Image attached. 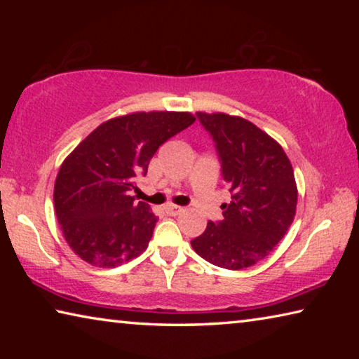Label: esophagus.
<instances>
[{
    "label": "esophagus",
    "instance_id": "obj_1",
    "mask_svg": "<svg viewBox=\"0 0 359 359\" xmlns=\"http://www.w3.org/2000/svg\"><path fill=\"white\" fill-rule=\"evenodd\" d=\"M165 210L168 215L175 217V215L182 214V212H185V208H180V205H174V204H168V205H165Z\"/></svg>",
    "mask_w": 359,
    "mask_h": 359
}]
</instances>
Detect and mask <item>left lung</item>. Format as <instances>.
<instances>
[{
    "label": "left lung",
    "mask_w": 359,
    "mask_h": 359,
    "mask_svg": "<svg viewBox=\"0 0 359 359\" xmlns=\"http://www.w3.org/2000/svg\"><path fill=\"white\" fill-rule=\"evenodd\" d=\"M215 142L222 175L229 187L223 220L209 222L191 241L209 263L239 271L266 258L294 220L297 187L282 145L242 117L196 112Z\"/></svg>",
    "instance_id": "1"
}]
</instances>
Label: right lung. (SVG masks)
Returning <instances> with one entry per match:
<instances>
[{
    "mask_svg": "<svg viewBox=\"0 0 359 359\" xmlns=\"http://www.w3.org/2000/svg\"><path fill=\"white\" fill-rule=\"evenodd\" d=\"M196 120L190 112H133L101 123L66 156L53 188L63 236L85 263L115 267L149 247L158 217L130 196L161 144Z\"/></svg>",
    "mask_w": 359,
    "mask_h": 359,
    "instance_id": "1",
    "label": "right lung"
}]
</instances>
